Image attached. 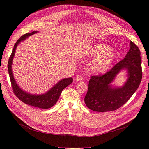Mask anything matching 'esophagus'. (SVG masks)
<instances>
[{"label": "esophagus", "mask_w": 149, "mask_h": 149, "mask_svg": "<svg viewBox=\"0 0 149 149\" xmlns=\"http://www.w3.org/2000/svg\"><path fill=\"white\" fill-rule=\"evenodd\" d=\"M82 79H83V77H82V76H81V75H76L75 78V80H77V81H80V80H82Z\"/></svg>", "instance_id": "1"}]
</instances>
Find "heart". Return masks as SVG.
I'll return each mask as SVG.
<instances>
[{
	"mask_svg": "<svg viewBox=\"0 0 149 149\" xmlns=\"http://www.w3.org/2000/svg\"><path fill=\"white\" fill-rule=\"evenodd\" d=\"M90 54L96 57L90 62L89 69L93 73H104L111 67L115 54L110 47L105 44H96L90 49Z\"/></svg>",
	"mask_w": 149,
	"mask_h": 149,
	"instance_id": "b5f03b06",
	"label": "heart"
}]
</instances>
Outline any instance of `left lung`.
Segmentation results:
<instances>
[{"label": "left lung", "instance_id": "left-lung-1", "mask_svg": "<svg viewBox=\"0 0 149 149\" xmlns=\"http://www.w3.org/2000/svg\"><path fill=\"white\" fill-rule=\"evenodd\" d=\"M130 46L125 58L111 70L102 75L91 77L84 100L92 111H115L127 102L138 88L142 76L141 52L133 42L130 41ZM122 70L127 71V80L122 87L113 86L111 83Z\"/></svg>", "mask_w": 149, "mask_h": 149}]
</instances>
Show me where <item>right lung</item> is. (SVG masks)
Listing matches in <instances>:
<instances>
[{
  "instance_id": "right-lung-1",
  "label": "right lung",
  "mask_w": 149,
  "mask_h": 149,
  "mask_svg": "<svg viewBox=\"0 0 149 149\" xmlns=\"http://www.w3.org/2000/svg\"><path fill=\"white\" fill-rule=\"evenodd\" d=\"M37 32V31H35L31 33H27V34L22 36L17 40V42H16L12 53L11 54V56L8 60V70L13 93L18 97V99H19L24 103L32 106H34L40 109H49L53 106L59 100V97L62 91L65 88L72 83L73 79L72 77L63 79L59 81L50 90H49L44 94L33 95L23 90L19 86V85L16 84L12 69V65L16 52V48H17L19 43L24 40L29 36L34 34Z\"/></svg>"
}]
</instances>
